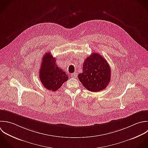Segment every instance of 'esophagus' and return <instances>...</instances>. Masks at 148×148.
<instances>
[{
  "label": "esophagus",
  "instance_id": "34e87169",
  "mask_svg": "<svg viewBox=\"0 0 148 148\" xmlns=\"http://www.w3.org/2000/svg\"><path fill=\"white\" fill-rule=\"evenodd\" d=\"M71 77H73V78H77V74L75 73H73V74H71Z\"/></svg>",
  "mask_w": 148,
  "mask_h": 148
}]
</instances>
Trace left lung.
<instances>
[{"mask_svg":"<svg viewBox=\"0 0 148 148\" xmlns=\"http://www.w3.org/2000/svg\"><path fill=\"white\" fill-rule=\"evenodd\" d=\"M79 81L88 90L100 92L107 86L111 79V68L106 60L97 53H92L85 60Z\"/></svg>","mask_w":148,"mask_h":148,"instance_id":"obj_1","label":"left lung"}]
</instances>
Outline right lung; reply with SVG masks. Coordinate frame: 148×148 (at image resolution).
Returning a JSON list of instances; mask_svg holds the SVG:
<instances>
[{
    "label": "right lung",
    "instance_id": "right-lung-1",
    "mask_svg": "<svg viewBox=\"0 0 148 148\" xmlns=\"http://www.w3.org/2000/svg\"><path fill=\"white\" fill-rule=\"evenodd\" d=\"M39 77L43 86L53 92L59 89L69 79L68 75L56 64V59L49 52L42 57Z\"/></svg>",
    "mask_w": 148,
    "mask_h": 148
}]
</instances>
